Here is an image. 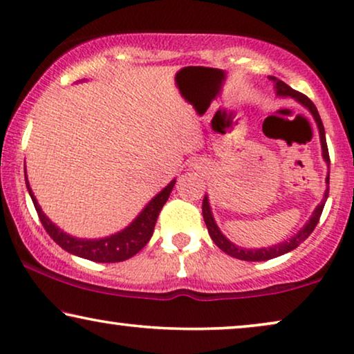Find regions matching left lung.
<instances>
[{
    "label": "left lung",
    "instance_id": "1",
    "mask_svg": "<svg viewBox=\"0 0 354 354\" xmlns=\"http://www.w3.org/2000/svg\"><path fill=\"white\" fill-rule=\"evenodd\" d=\"M270 80L274 82V90H275V95L277 96H290V98H293L295 101H298L299 104H303L304 108H306L309 113L313 114L314 120H316L317 124V129H319V138H321V148H322V158L324 161L327 162V167H328V172H327V177H326V183H327V188H326V193H324V198L322 201L319 203L316 206V209L309 217V221L304 224L301 229H299L297 234H295L292 239L288 240H283L282 243H277V245H272L269 246V248H241V246H236L235 243H232V241L227 239V236L222 234L219 227H217L214 217H212V211H211V206H209V198L207 195H205L203 198V217H205V222H206V227H207V232H209V236L212 239V241L219 246V248L227 253L229 256H234L236 259H241V261H268V259H272V258H277V256H282L285 253H288V251H292L297 248L299 243H303L304 240L308 239L309 235L313 234V230L316 229L317 222H319V217L322 214V209L324 206H326V201L328 198V178H330V158H328V149H327V142H326V130H324V125H322V120H321V115L317 113V108L314 106V103L311 100L308 98L306 95L299 93V91L293 90L292 86H288L285 82L275 79V77H270Z\"/></svg>",
    "mask_w": 354,
    "mask_h": 354
}]
</instances>
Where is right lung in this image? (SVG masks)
Masks as SVG:
<instances>
[{
	"label": "right lung",
	"instance_id": "add662e5",
	"mask_svg": "<svg viewBox=\"0 0 354 354\" xmlns=\"http://www.w3.org/2000/svg\"><path fill=\"white\" fill-rule=\"evenodd\" d=\"M26 185L43 227H45L48 235H50L62 250H66L67 253L79 256V258L95 261V263H120V261H125L137 254L138 251L148 243L149 239H151L159 212H161L162 206L166 205L167 198L171 195L174 185H176V178L171 180L167 187H164L124 230H120L114 235L104 236V239L91 240L77 239V236L66 234L64 230H61L59 227L53 224V222L46 217L45 212L41 211L40 205H38L37 198L33 195L30 188V183L27 180V174Z\"/></svg>",
	"mask_w": 354,
	"mask_h": 354
}]
</instances>
